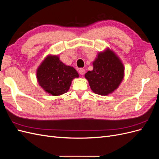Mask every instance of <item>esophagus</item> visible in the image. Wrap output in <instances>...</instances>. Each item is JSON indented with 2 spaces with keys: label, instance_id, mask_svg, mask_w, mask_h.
<instances>
[{
  "label": "esophagus",
  "instance_id": "esophagus-1",
  "mask_svg": "<svg viewBox=\"0 0 159 159\" xmlns=\"http://www.w3.org/2000/svg\"><path fill=\"white\" fill-rule=\"evenodd\" d=\"M79 73L81 74V75H84L85 74V70L84 69V68H81V69H80V70H79Z\"/></svg>",
  "mask_w": 159,
  "mask_h": 159
}]
</instances>
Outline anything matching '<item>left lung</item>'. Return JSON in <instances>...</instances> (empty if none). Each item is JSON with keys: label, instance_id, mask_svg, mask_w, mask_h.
I'll use <instances>...</instances> for the list:
<instances>
[{"label": "left lung", "instance_id": "left-lung-1", "mask_svg": "<svg viewBox=\"0 0 159 159\" xmlns=\"http://www.w3.org/2000/svg\"><path fill=\"white\" fill-rule=\"evenodd\" d=\"M124 76L125 67L121 60L109 48L98 53L93 61V70L85 74L93 92L104 96L116 90Z\"/></svg>", "mask_w": 159, "mask_h": 159}]
</instances>
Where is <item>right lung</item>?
<instances>
[{"mask_svg":"<svg viewBox=\"0 0 159 159\" xmlns=\"http://www.w3.org/2000/svg\"><path fill=\"white\" fill-rule=\"evenodd\" d=\"M78 78L79 74L74 67L64 64L57 55H48L36 70L38 84L53 96L68 92L72 80Z\"/></svg>","mask_w":159,"mask_h":159,"instance_id":"obj_1","label":"right lung"}]
</instances>
